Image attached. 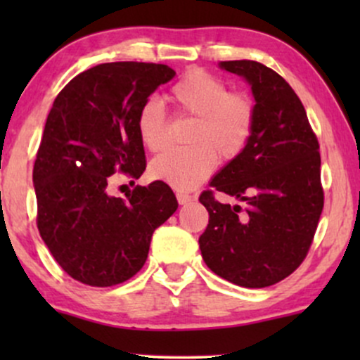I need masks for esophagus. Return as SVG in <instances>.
Wrapping results in <instances>:
<instances>
[{
	"label": "esophagus",
	"mask_w": 360,
	"mask_h": 360,
	"mask_svg": "<svg viewBox=\"0 0 360 360\" xmlns=\"http://www.w3.org/2000/svg\"><path fill=\"white\" fill-rule=\"evenodd\" d=\"M176 198H177V203H179V205H188V203H191V201H193L191 194L183 193V191H177Z\"/></svg>",
	"instance_id": "obj_1"
}]
</instances>
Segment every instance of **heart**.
Segmentation results:
<instances>
[{"mask_svg":"<svg viewBox=\"0 0 360 360\" xmlns=\"http://www.w3.org/2000/svg\"><path fill=\"white\" fill-rule=\"evenodd\" d=\"M171 100L181 113L196 118L189 134L193 146L172 147L157 155L150 176L176 189H193L212 174L217 157L221 162L245 150L255 125V106L245 94L229 93L225 82L193 69L172 86ZM140 140L157 152L167 143V115L157 100H147L137 117Z\"/></svg>","mask_w":360,"mask_h":360,"instance_id":"b5f03b06","label":"heart"}]
</instances>
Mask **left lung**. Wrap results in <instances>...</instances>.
<instances>
[{
  "mask_svg": "<svg viewBox=\"0 0 360 360\" xmlns=\"http://www.w3.org/2000/svg\"><path fill=\"white\" fill-rule=\"evenodd\" d=\"M242 76L255 100V125L245 150L203 191L208 226L200 237L206 266L242 288H267L307 257L323 210L318 139L298 94L278 72L255 60L220 62ZM220 191L246 208L214 200Z\"/></svg>",
  "mask_w": 360,
  "mask_h": 360,
  "instance_id": "left-lung-1",
  "label": "left lung"
}]
</instances>
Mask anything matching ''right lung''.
Instances as JSON below:
<instances>
[{
	"instance_id": "add662e5",
	"label": "right lung",
	"mask_w": 360,
	"mask_h": 360,
	"mask_svg": "<svg viewBox=\"0 0 360 360\" xmlns=\"http://www.w3.org/2000/svg\"><path fill=\"white\" fill-rule=\"evenodd\" d=\"M176 76L169 65L108 62L57 94L34 166L37 226L57 264L82 284L125 283L142 269L152 233L177 210L162 181L108 194L110 176L146 171L137 130L142 105Z\"/></svg>"
}]
</instances>
